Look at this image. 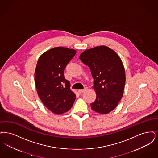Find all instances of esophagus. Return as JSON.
Segmentation results:
<instances>
[{
    "label": "esophagus",
    "mask_w": 158,
    "mask_h": 158,
    "mask_svg": "<svg viewBox=\"0 0 158 158\" xmlns=\"http://www.w3.org/2000/svg\"><path fill=\"white\" fill-rule=\"evenodd\" d=\"M85 91H86V89H78V93H79L80 94H81L82 93L85 92Z\"/></svg>",
    "instance_id": "34e87169"
}]
</instances>
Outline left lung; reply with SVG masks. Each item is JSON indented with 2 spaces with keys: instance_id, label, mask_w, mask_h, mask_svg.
<instances>
[{
  "instance_id": "8db88e82",
  "label": "left lung",
  "mask_w": 158,
  "mask_h": 158,
  "mask_svg": "<svg viewBox=\"0 0 158 158\" xmlns=\"http://www.w3.org/2000/svg\"><path fill=\"white\" fill-rule=\"evenodd\" d=\"M80 59L89 67L94 79L96 99L91 103L92 110L100 114L110 113L123 95L126 75L121 58L112 49L100 45L84 51Z\"/></svg>"
}]
</instances>
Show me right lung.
I'll use <instances>...</instances> for the list:
<instances>
[{"label": "right lung", "instance_id": "obj_1", "mask_svg": "<svg viewBox=\"0 0 158 158\" xmlns=\"http://www.w3.org/2000/svg\"><path fill=\"white\" fill-rule=\"evenodd\" d=\"M76 51L55 47L44 52L35 71V83L38 96L45 107L56 114H61L72 107L76 94L70 89L64 71L76 55Z\"/></svg>", "mask_w": 158, "mask_h": 158}]
</instances>
